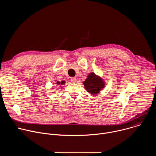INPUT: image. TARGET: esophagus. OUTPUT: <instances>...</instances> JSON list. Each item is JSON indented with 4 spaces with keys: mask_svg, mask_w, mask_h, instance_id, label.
<instances>
[{
    "mask_svg": "<svg viewBox=\"0 0 156 156\" xmlns=\"http://www.w3.org/2000/svg\"><path fill=\"white\" fill-rule=\"evenodd\" d=\"M71 81L73 82V83H75L76 81V78L75 77H72L71 78Z\"/></svg>",
    "mask_w": 156,
    "mask_h": 156,
    "instance_id": "esophagus-1",
    "label": "esophagus"
}]
</instances>
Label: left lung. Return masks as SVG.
<instances>
[{"mask_svg":"<svg viewBox=\"0 0 156 156\" xmlns=\"http://www.w3.org/2000/svg\"><path fill=\"white\" fill-rule=\"evenodd\" d=\"M83 84L87 91L92 94H96L99 93L105 85L104 81L94 73L89 74Z\"/></svg>","mask_w":156,"mask_h":156,"instance_id":"obj_1","label":"left lung"}]
</instances>
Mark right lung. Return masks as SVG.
<instances>
[{"label": "right lung", "mask_w": 156, "mask_h": 156, "mask_svg": "<svg viewBox=\"0 0 156 156\" xmlns=\"http://www.w3.org/2000/svg\"><path fill=\"white\" fill-rule=\"evenodd\" d=\"M64 83H65V81H61V82H58V81H57V84H58V85H59V84L62 85V84H64Z\"/></svg>", "instance_id": "add662e5"}]
</instances>
